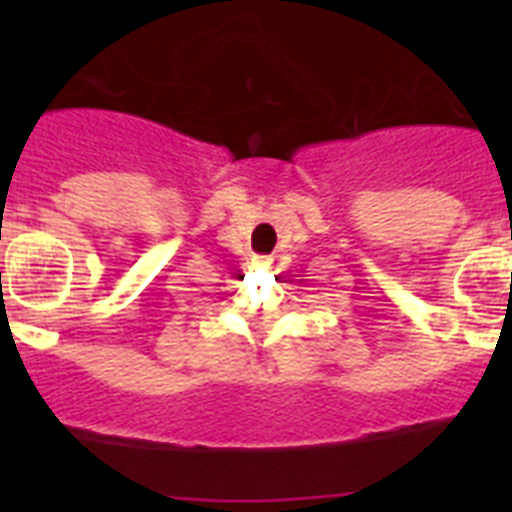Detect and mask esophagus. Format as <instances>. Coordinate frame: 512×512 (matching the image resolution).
Wrapping results in <instances>:
<instances>
[{
	"label": "esophagus",
	"instance_id": "obj_1",
	"mask_svg": "<svg viewBox=\"0 0 512 512\" xmlns=\"http://www.w3.org/2000/svg\"><path fill=\"white\" fill-rule=\"evenodd\" d=\"M256 264H259V266H269L271 259H269V256H256Z\"/></svg>",
	"mask_w": 512,
	"mask_h": 512
}]
</instances>
